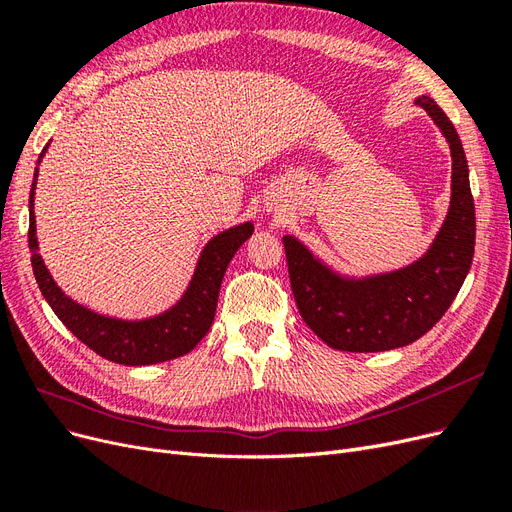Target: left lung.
Instances as JSON below:
<instances>
[{"label": "left lung", "instance_id": "1", "mask_svg": "<svg viewBox=\"0 0 512 512\" xmlns=\"http://www.w3.org/2000/svg\"><path fill=\"white\" fill-rule=\"evenodd\" d=\"M414 104L440 128L453 158L451 205L429 250L401 269L354 277L335 271L297 237L282 239L299 314L329 348L382 352L416 342L451 307L472 267L476 215L466 153L436 102L421 96Z\"/></svg>", "mask_w": 512, "mask_h": 512}]
</instances>
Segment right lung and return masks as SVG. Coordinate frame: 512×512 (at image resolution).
Here are the masks:
<instances>
[{
    "label": "right lung",
    "mask_w": 512,
    "mask_h": 512,
    "mask_svg": "<svg viewBox=\"0 0 512 512\" xmlns=\"http://www.w3.org/2000/svg\"><path fill=\"white\" fill-rule=\"evenodd\" d=\"M46 149H49V145L42 149L38 164L42 162ZM36 181L38 166L32 192H29V252H32V267L42 297L51 305L55 316L66 324V329L79 337L87 348L100 354L102 359L130 367L164 363L194 350V346L211 329L224 273L232 256L252 237L254 224L243 222L209 239L198 256L188 288L181 294V299L164 309L162 314L141 320L115 318L98 314L87 305L68 297L46 269L36 237Z\"/></svg>",
    "instance_id": "right-lung-1"
}]
</instances>
